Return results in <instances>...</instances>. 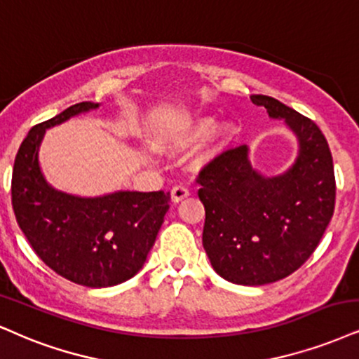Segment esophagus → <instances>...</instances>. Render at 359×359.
<instances>
[{"label":"esophagus","instance_id":"34e87169","mask_svg":"<svg viewBox=\"0 0 359 359\" xmlns=\"http://www.w3.org/2000/svg\"><path fill=\"white\" fill-rule=\"evenodd\" d=\"M189 196V189L184 187V184H178V187H175L171 189V200L172 203H180L183 201L184 198Z\"/></svg>","mask_w":359,"mask_h":359}]
</instances>
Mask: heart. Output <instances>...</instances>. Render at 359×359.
Instances as JSON below:
<instances>
[{
  "label": "heart",
  "instance_id": "heart-1",
  "mask_svg": "<svg viewBox=\"0 0 359 359\" xmlns=\"http://www.w3.org/2000/svg\"><path fill=\"white\" fill-rule=\"evenodd\" d=\"M211 130H213V119L211 118L194 119V121H191L184 128H181L178 133H175V135L171 136L170 148L172 149V151H184V149L193 148L194 144H198L201 140H205L206 136L210 135ZM228 136H229V133L226 128H224V130H219L218 135H216L215 144L211 146V148L208 149L205 154H203V156L200 158V163H205L210 158H213L215 154L221 149V146L226 143Z\"/></svg>",
  "mask_w": 359,
  "mask_h": 359
}]
</instances>
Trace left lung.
I'll return each mask as SVG.
<instances>
[{
    "instance_id": "8db88e82",
    "label": "left lung",
    "mask_w": 359,
    "mask_h": 359,
    "mask_svg": "<svg viewBox=\"0 0 359 359\" xmlns=\"http://www.w3.org/2000/svg\"><path fill=\"white\" fill-rule=\"evenodd\" d=\"M251 101L294 133V165L266 178L251 168L243 144L208 163L196 181L211 266L236 285L259 286L290 276L313 255L333 216L336 183L328 141L315 121L271 96Z\"/></svg>"
}]
</instances>
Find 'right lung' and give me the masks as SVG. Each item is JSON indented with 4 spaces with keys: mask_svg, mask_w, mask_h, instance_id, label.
<instances>
[{
    "mask_svg": "<svg viewBox=\"0 0 359 359\" xmlns=\"http://www.w3.org/2000/svg\"><path fill=\"white\" fill-rule=\"evenodd\" d=\"M83 101L29 130L15 158L11 203L18 224L46 266L88 287L130 280L144 264L170 210V193L118 191L79 198L43 178L38 149L46 128L98 108Z\"/></svg>",
    "mask_w": 359,
    "mask_h": 359,
    "instance_id": "obj_1",
    "label": "right lung"
}]
</instances>
